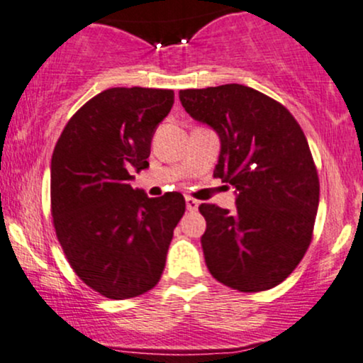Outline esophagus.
Instances as JSON below:
<instances>
[{"instance_id": "obj_1", "label": "esophagus", "mask_w": 363, "mask_h": 363, "mask_svg": "<svg viewBox=\"0 0 363 363\" xmlns=\"http://www.w3.org/2000/svg\"><path fill=\"white\" fill-rule=\"evenodd\" d=\"M185 202H186V209H189V211H197L199 201H195L194 197H185Z\"/></svg>"}]
</instances>
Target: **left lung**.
<instances>
[{"label": "left lung", "mask_w": 363, "mask_h": 363, "mask_svg": "<svg viewBox=\"0 0 363 363\" xmlns=\"http://www.w3.org/2000/svg\"><path fill=\"white\" fill-rule=\"evenodd\" d=\"M185 111L221 138L214 177L236 189V209L201 203L202 250L219 283L245 293L278 286L312 242L319 177L298 121L240 84L180 91Z\"/></svg>", "instance_id": "1"}]
</instances>
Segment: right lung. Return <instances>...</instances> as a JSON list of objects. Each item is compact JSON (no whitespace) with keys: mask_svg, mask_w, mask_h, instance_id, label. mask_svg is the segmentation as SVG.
I'll list each match as a JSON object with an SVG mask.
<instances>
[{"mask_svg":"<svg viewBox=\"0 0 363 363\" xmlns=\"http://www.w3.org/2000/svg\"><path fill=\"white\" fill-rule=\"evenodd\" d=\"M173 103L168 89H108L68 120L56 142V236L77 276L106 298H133L160 283L185 213L182 194L150 199L130 185V173L149 166L152 135Z\"/></svg>","mask_w":363,"mask_h":363,"instance_id":"1","label":"right lung"}]
</instances>
